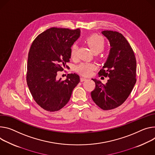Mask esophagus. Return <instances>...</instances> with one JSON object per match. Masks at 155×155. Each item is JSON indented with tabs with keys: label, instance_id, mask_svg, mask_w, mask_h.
Segmentation results:
<instances>
[{
	"label": "esophagus",
	"instance_id": "34e87169",
	"mask_svg": "<svg viewBox=\"0 0 155 155\" xmlns=\"http://www.w3.org/2000/svg\"><path fill=\"white\" fill-rule=\"evenodd\" d=\"M85 80H87V78H85V77H81L80 78V81H85Z\"/></svg>",
	"mask_w": 155,
	"mask_h": 155
}]
</instances>
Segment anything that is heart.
Instances as JSON below:
<instances>
[{
  "instance_id": "heart-1",
  "label": "heart",
  "mask_w": 155,
  "mask_h": 155,
  "mask_svg": "<svg viewBox=\"0 0 155 155\" xmlns=\"http://www.w3.org/2000/svg\"><path fill=\"white\" fill-rule=\"evenodd\" d=\"M85 42L94 53L102 51L106 46L104 38L97 34H93L87 36L85 39ZM77 51L78 46L77 44H73L70 48V55L72 59H75L77 58ZM96 68V66L93 63L83 62L77 67V71L84 76H89Z\"/></svg>"
}]
</instances>
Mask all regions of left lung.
I'll return each instance as SVG.
<instances>
[{
    "label": "left lung",
    "mask_w": 155,
    "mask_h": 155,
    "mask_svg": "<svg viewBox=\"0 0 155 155\" xmlns=\"http://www.w3.org/2000/svg\"><path fill=\"white\" fill-rule=\"evenodd\" d=\"M110 42V49L106 62L98 72L99 76L109 77L106 84L95 82L91 96L96 105L103 110H110L122 104L127 99L136 83L137 62L132 48L120 33L103 31Z\"/></svg>",
    "instance_id": "left-lung-1"
}]
</instances>
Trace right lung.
Here are the masks:
<instances>
[{
  "label": "right lung",
  "mask_w": 155,
  "mask_h": 155,
  "mask_svg": "<svg viewBox=\"0 0 155 155\" xmlns=\"http://www.w3.org/2000/svg\"><path fill=\"white\" fill-rule=\"evenodd\" d=\"M80 30L51 28L33 41L28 52L26 81L36 103L50 112L62 109L80 81L76 74L57 79L58 72L68 68L70 48L80 37Z\"/></svg>",
  "instance_id": "1"
}]
</instances>
